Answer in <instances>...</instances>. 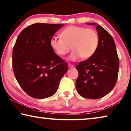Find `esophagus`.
Returning a JSON list of instances; mask_svg holds the SVG:
<instances>
[{"instance_id":"34e87169","label":"esophagus","mask_w":131,"mask_h":131,"mask_svg":"<svg viewBox=\"0 0 131 131\" xmlns=\"http://www.w3.org/2000/svg\"><path fill=\"white\" fill-rule=\"evenodd\" d=\"M68 66H69V68H72L74 67L73 65H72V64H71V63L68 64Z\"/></svg>"}]
</instances>
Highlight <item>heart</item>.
<instances>
[{"instance_id":"obj_1","label":"heart","mask_w":131,"mask_h":131,"mask_svg":"<svg viewBox=\"0 0 131 131\" xmlns=\"http://www.w3.org/2000/svg\"><path fill=\"white\" fill-rule=\"evenodd\" d=\"M59 37H53L50 39V45L58 55L63 56L70 51L69 59L76 61L80 58L88 59L96 52L99 46V37L94 29L83 27L70 26L60 32Z\"/></svg>"}]
</instances>
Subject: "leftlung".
<instances>
[{
    "instance_id": "1",
    "label": "left lung",
    "mask_w": 131,
    "mask_h": 131,
    "mask_svg": "<svg viewBox=\"0 0 131 131\" xmlns=\"http://www.w3.org/2000/svg\"><path fill=\"white\" fill-rule=\"evenodd\" d=\"M96 30L99 37L96 52L76 66L79 73L76 90L81 96L89 99H100L108 94L115 86L119 70V58L113 38L99 24Z\"/></svg>"
}]
</instances>
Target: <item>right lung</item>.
Wrapping results in <instances>:
<instances>
[{
  "instance_id": "1",
  "label": "right lung",
  "mask_w": 131,
  "mask_h": 131,
  "mask_svg": "<svg viewBox=\"0 0 131 131\" xmlns=\"http://www.w3.org/2000/svg\"><path fill=\"white\" fill-rule=\"evenodd\" d=\"M63 24L36 23L20 33L13 48L12 66L25 92L42 99L57 92L68 65L54 52L50 39Z\"/></svg>"
}]
</instances>
